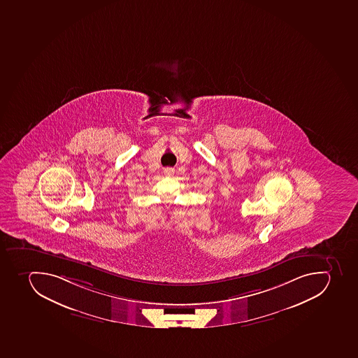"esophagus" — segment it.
<instances>
[{
    "label": "esophagus",
    "mask_w": 358,
    "mask_h": 358,
    "mask_svg": "<svg viewBox=\"0 0 358 358\" xmlns=\"http://www.w3.org/2000/svg\"><path fill=\"white\" fill-rule=\"evenodd\" d=\"M164 173H166V176H172L175 173V170L172 168H166L164 169Z\"/></svg>",
    "instance_id": "obj_1"
}]
</instances>
